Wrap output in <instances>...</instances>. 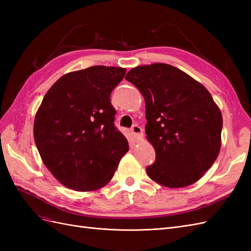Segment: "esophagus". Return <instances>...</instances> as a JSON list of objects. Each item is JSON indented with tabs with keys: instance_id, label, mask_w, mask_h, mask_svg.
Returning <instances> with one entry per match:
<instances>
[{
	"instance_id": "obj_1",
	"label": "esophagus",
	"mask_w": 251,
	"mask_h": 251,
	"mask_svg": "<svg viewBox=\"0 0 251 251\" xmlns=\"http://www.w3.org/2000/svg\"><path fill=\"white\" fill-rule=\"evenodd\" d=\"M132 134L135 136L136 138L140 139L143 136V131H142L141 126H139L138 125H134L132 127Z\"/></svg>"
}]
</instances>
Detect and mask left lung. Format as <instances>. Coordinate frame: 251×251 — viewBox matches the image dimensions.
Instances as JSON below:
<instances>
[{"mask_svg": "<svg viewBox=\"0 0 251 251\" xmlns=\"http://www.w3.org/2000/svg\"><path fill=\"white\" fill-rule=\"evenodd\" d=\"M126 79L146 101V134L156 151L149 177L170 188L192 185L221 149L223 118L202 83L178 68L156 63L133 68Z\"/></svg>", "mask_w": 251, "mask_h": 251, "instance_id": "left-lung-1", "label": "left lung"}]
</instances>
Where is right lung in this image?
I'll list each match as a JSON object with an SVG mask.
<instances>
[{
	"instance_id": "1",
	"label": "right lung",
	"mask_w": 251,
	"mask_h": 251,
	"mask_svg": "<svg viewBox=\"0 0 251 251\" xmlns=\"http://www.w3.org/2000/svg\"><path fill=\"white\" fill-rule=\"evenodd\" d=\"M126 72L105 66L70 72L45 95L35 114L34 141L44 164L64 186L76 192L103 187L128 151L114 126L110 100Z\"/></svg>"
}]
</instances>
